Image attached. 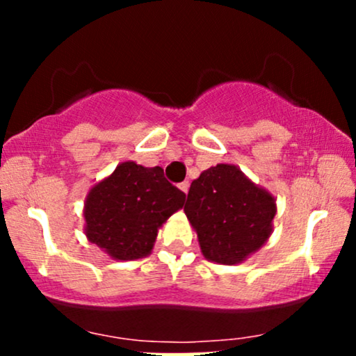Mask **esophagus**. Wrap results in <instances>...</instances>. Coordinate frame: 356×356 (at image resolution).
<instances>
[{
    "label": "esophagus",
    "mask_w": 356,
    "mask_h": 356,
    "mask_svg": "<svg viewBox=\"0 0 356 356\" xmlns=\"http://www.w3.org/2000/svg\"><path fill=\"white\" fill-rule=\"evenodd\" d=\"M179 189H181L184 194H187V192H189V182H187V181L181 182V184H179Z\"/></svg>",
    "instance_id": "34e87169"
}]
</instances>
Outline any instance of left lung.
Here are the masks:
<instances>
[{
  "mask_svg": "<svg viewBox=\"0 0 356 356\" xmlns=\"http://www.w3.org/2000/svg\"><path fill=\"white\" fill-rule=\"evenodd\" d=\"M276 199L239 167L218 164L192 181L184 207L202 256L239 264L264 246L273 232Z\"/></svg>",
  "mask_w": 356,
  "mask_h": 356,
  "instance_id": "left-lung-1",
  "label": "left lung"
}]
</instances>
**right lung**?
I'll use <instances>...</instances> for the list:
<instances>
[{
	"instance_id": "obj_1",
	"label": "right lung",
	"mask_w": 356,
	"mask_h": 356,
	"mask_svg": "<svg viewBox=\"0 0 356 356\" xmlns=\"http://www.w3.org/2000/svg\"><path fill=\"white\" fill-rule=\"evenodd\" d=\"M186 194L164 177L161 167L122 162L90 187L83 204L85 236L117 261L149 256L157 232Z\"/></svg>"
}]
</instances>
